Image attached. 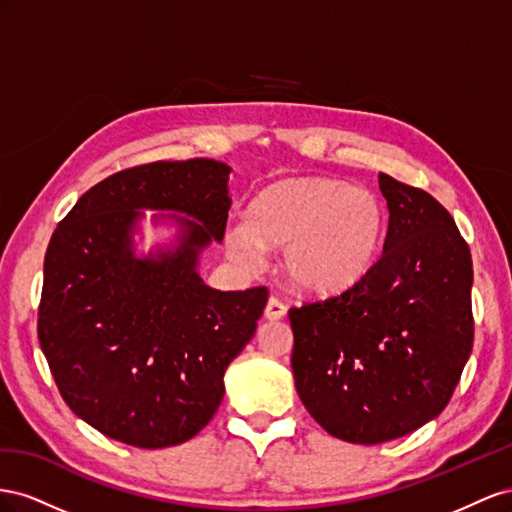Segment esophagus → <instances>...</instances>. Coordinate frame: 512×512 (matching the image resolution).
Wrapping results in <instances>:
<instances>
[{
  "mask_svg": "<svg viewBox=\"0 0 512 512\" xmlns=\"http://www.w3.org/2000/svg\"><path fill=\"white\" fill-rule=\"evenodd\" d=\"M285 313H287V306H285L279 298H276V296H270V300H268V304H266V309H264V317L270 319V321H274V319H283Z\"/></svg>",
  "mask_w": 512,
  "mask_h": 512,
  "instance_id": "obj_1",
  "label": "esophagus"
}]
</instances>
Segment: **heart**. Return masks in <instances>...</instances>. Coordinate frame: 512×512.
I'll return each mask as SVG.
<instances>
[{"label":"heart","mask_w":512,"mask_h":512,"mask_svg":"<svg viewBox=\"0 0 512 512\" xmlns=\"http://www.w3.org/2000/svg\"><path fill=\"white\" fill-rule=\"evenodd\" d=\"M386 210L371 191L328 178L285 180L259 193L246 221L227 229V251L244 266L261 246H281L279 272L300 291L339 294L369 272L382 244Z\"/></svg>","instance_id":"1"}]
</instances>
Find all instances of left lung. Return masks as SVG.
<instances>
[{
  "label": "left lung",
  "instance_id": "1",
  "mask_svg": "<svg viewBox=\"0 0 512 512\" xmlns=\"http://www.w3.org/2000/svg\"><path fill=\"white\" fill-rule=\"evenodd\" d=\"M379 191L384 253L354 287L289 309L306 412L352 444L397 440L442 414L474 343L472 255L450 212L386 173Z\"/></svg>",
  "mask_w": 512,
  "mask_h": 512
}]
</instances>
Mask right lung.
Wrapping results in <instances>:
<instances>
[{
    "mask_svg": "<svg viewBox=\"0 0 512 512\" xmlns=\"http://www.w3.org/2000/svg\"><path fill=\"white\" fill-rule=\"evenodd\" d=\"M229 167L158 160L92 186L53 231L38 341L66 405L111 440L167 448L191 440L223 401L229 362L253 339L268 287L203 285L197 255L225 236ZM141 207L175 209L183 242L137 260L129 231Z\"/></svg>",
    "mask_w": 512,
    "mask_h": 512,
    "instance_id": "1",
    "label": "right lung"
}]
</instances>
